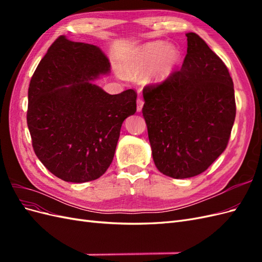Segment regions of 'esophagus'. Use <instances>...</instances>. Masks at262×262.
<instances>
[{"label": "esophagus", "instance_id": "esophagus-1", "mask_svg": "<svg viewBox=\"0 0 262 262\" xmlns=\"http://www.w3.org/2000/svg\"><path fill=\"white\" fill-rule=\"evenodd\" d=\"M143 105H144V100L142 98H138V100H137V110L139 113L141 112L142 108H143Z\"/></svg>", "mask_w": 262, "mask_h": 262}]
</instances>
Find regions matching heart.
<instances>
[{"instance_id": "1", "label": "heart", "mask_w": 262, "mask_h": 262, "mask_svg": "<svg viewBox=\"0 0 262 262\" xmlns=\"http://www.w3.org/2000/svg\"><path fill=\"white\" fill-rule=\"evenodd\" d=\"M179 52L165 42H150L140 48L134 58L126 63L123 71L126 76L138 77L149 72V78L162 82L167 78L177 66Z\"/></svg>"}]
</instances>
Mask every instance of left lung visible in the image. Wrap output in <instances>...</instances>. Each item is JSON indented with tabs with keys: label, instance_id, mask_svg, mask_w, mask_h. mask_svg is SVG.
Masks as SVG:
<instances>
[{
	"label": "left lung",
	"instance_id": "1",
	"mask_svg": "<svg viewBox=\"0 0 262 262\" xmlns=\"http://www.w3.org/2000/svg\"><path fill=\"white\" fill-rule=\"evenodd\" d=\"M180 70L143 89L142 108L153 160L164 175H199L226 148L236 116L234 84L202 38L187 35Z\"/></svg>",
	"mask_w": 262,
	"mask_h": 262
}]
</instances>
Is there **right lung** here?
I'll list each match as a JSON object with an SVG mask.
<instances>
[{
  "label": "right lung",
  "instance_id": "obj_1",
  "mask_svg": "<svg viewBox=\"0 0 262 262\" xmlns=\"http://www.w3.org/2000/svg\"><path fill=\"white\" fill-rule=\"evenodd\" d=\"M110 70L98 47L60 36L39 62L28 89L27 124L37 157L58 178L92 181L112 164L137 92L110 95L92 81Z\"/></svg>",
  "mask_w": 262,
  "mask_h": 262
}]
</instances>
